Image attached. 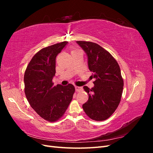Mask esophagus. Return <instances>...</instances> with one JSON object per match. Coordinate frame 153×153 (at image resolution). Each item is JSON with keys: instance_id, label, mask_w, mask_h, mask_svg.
<instances>
[{"instance_id": "1", "label": "esophagus", "mask_w": 153, "mask_h": 153, "mask_svg": "<svg viewBox=\"0 0 153 153\" xmlns=\"http://www.w3.org/2000/svg\"><path fill=\"white\" fill-rule=\"evenodd\" d=\"M75 90L76 92H80L83 90L82 89V87H78V86H76L75 87Z\"/></svg>"}]
</instances>
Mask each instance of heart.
<instances>
[{"label": "heart", "instance_id": "b5f03b06", "mask_svg": "<svg viewBox=\"0 0 153 153\" xmlns=\"http://www.w3.org/2000/svg\"><path fill=\"white\" fill-rule=\"evenodd\" d=\"M73 51H75V50H73Z\"/></svg>", "mask_w": 153, "mask_h": 153}]
</instances>
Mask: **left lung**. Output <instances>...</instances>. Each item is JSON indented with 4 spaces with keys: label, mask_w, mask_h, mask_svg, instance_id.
Listing matches in <instances>:
<instances>
[{
    "label": "left lung",
    "mask_w": 153,
    "mask_h": 153,
    "mask_svg": "<svg viewBox=\"0 0 153 153\" xmlns=\"http://www.w3.org/2000/svg\"><path fill=\"white\" fill-rule=\"evenodd\" d=\"M87 56L89 70L95 81L89 89L84 86L89 99L82 105L85 114L97 121H105L117 109L121 101L124 86L121 69L108 51L89 41H76Z\"/></svg>",
    "instance_id": "8db88e82"
}]
</instances>
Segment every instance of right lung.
Here are the masks:
<instances>
[{
    "mask_svg": "<svg viewBox=\"0 0 153 153\" xmlns=\"http://www.w3.org/2000/svg\"><path fill=\"white\" fill-rule=\"evenodd\" d=\"M67 41L44 48L36 53L25 72V93L31 107L40 117L55 122L66 112L73 99L75 87L69 84L53 85L55 59Z\"/></svg>",
    "mask_w": 153,
    "mask_h": 153,
    "instance_id": "add662e5",
    "label": "right lung"
}]
</instances>
